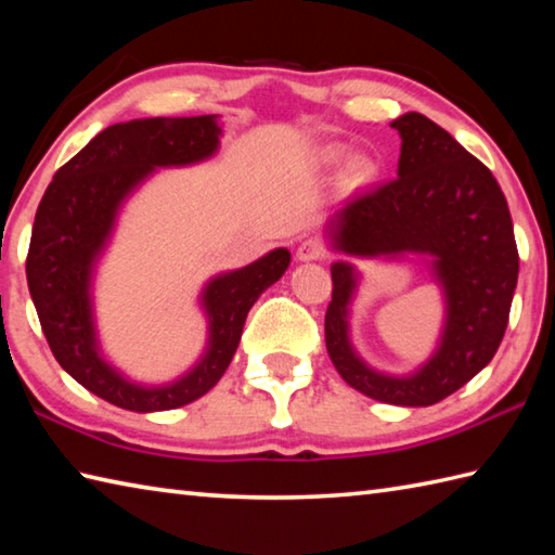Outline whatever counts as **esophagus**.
Wrapping results in <instances>:
<instances>
[{"label":"esophagus","instance_id":"34e87169","mask_svg":"<svg viewBox=\"0 0 555 555\" xmlns=\"http://www.w3.org/2000/svg\"><path fill=\"white\" fill-rule=\"evenodd\" d=\"M296 257L300 262H318V259L327 257V245H324L320 237H308V241H302L298 245Z\"/></svg>","mask_w":555,"mask_h":555}]
</instances>
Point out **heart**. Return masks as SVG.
I'll list each match as a JSON object with an SVG mask.
<instances>
[{"mask_svg": "<svg viewBox=\"0 0 555 555\" xmlns=\"http://www.w3.org/2000/svg\"><path fill=\"white\" fill-rule=\"evenodd\" d=\"M332 158H339V151H332ZM349 178L356 182H367L375 178V163L365 156H358L349 166Z\"/></svg>", "mask_w": 555, "mask_h": 555, "instance_id": "1", "label": "heart"}]
</instances>
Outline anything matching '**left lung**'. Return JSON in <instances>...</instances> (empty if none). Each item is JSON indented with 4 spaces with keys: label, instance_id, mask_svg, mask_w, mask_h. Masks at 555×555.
Instances as JSON below:
<instances>
[{
    "label": "left lung",
    "instance_id": "8db88e82",
    "mask_svg": "<svg viewBox=\"0 0 555 555\" xmlns=\"http://www.w3.org/2000/svg\"><path fill=\"white\" fill-rule=\"evenodd\" d=\"M397 178L336 211L332 247L353 257H433L448 314L438 351L406 377L375 373L349 341L356 269L332 264L324 341L336 371L358 392L395 406H430L491 363L509 320L519 255L501 184L457 139L421 113L397 117Z\"/></svg>",
    "mask_w": 555,
    "mask_h": 555
}]
</instances>
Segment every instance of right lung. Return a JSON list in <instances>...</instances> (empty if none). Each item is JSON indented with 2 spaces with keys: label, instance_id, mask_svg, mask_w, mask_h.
I'll return each instance as SVG.
<instances>
[{
  "label": "right lung",
  "instance_id": "right-lung-1",
  "mask_svg": "<svg viewBox=\"0 0 555 555\" xmlns=\"http://www.w3.org/2000/svg\"><path fill=\"white\" fill-rule=\"evenodd\" d=\"M216 115L149 117L119 122L93 137L54 172L33 223L26 276L52 356L76 383L111 404L149 414L190 404L219 383L241 344L249 308L288 269L286 247L211 279L202 293L209 346L202 361L166 387L129 383L98 351L91 276L127 194L154 168L190 166L214 156Z\"/></svg>",
  "mask_w": 555,
  "mask_h": 555
}]
</instances>
